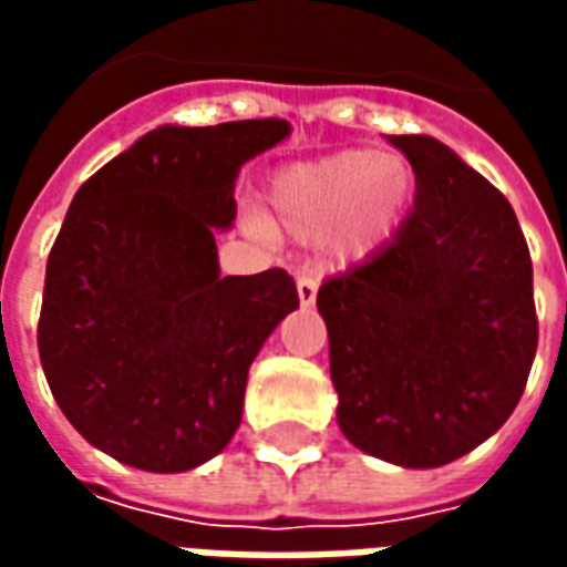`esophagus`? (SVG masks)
Masks as SVG:
<instances>
[{"instance_id":"esophagus-1","label":"esophagus","mask_w":567,"mask_h":567,"mask_svg":"<svg viewBox=\"0 0 567 567\" xmlns=\"http://www.w3.org/2000/svg\"><path fill=\"white\" fill-rule=\"evenodd\" d=\"M316 295H319V285H316V279L300 276V279H297V297H300V303H303V307H312V303H316Z\"/></svg>"}]
</instances>
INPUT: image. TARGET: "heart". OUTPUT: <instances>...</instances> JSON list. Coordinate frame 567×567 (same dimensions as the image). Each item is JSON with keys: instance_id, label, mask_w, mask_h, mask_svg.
Returning a JSON list of instances; mask_svg holds the SVG:
<instances>
[{"instance_id": "heart-1", "label": "heart", "mask_w": 567, "mask_h": 567, "mask_svg": "<svg viewBox=\"0 0 567 567\" xmlns=\"http://www.w3.org/2000/svg\"><path fill=\"white\" fill-rule=\"evenodd\" d=\"M413 197L416 173L404 157L340 151L272 175L267 227L300 239L331 230L333 258H364L401 227Z\"/></svg>"}]
</instances>
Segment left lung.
Segmentation results:
<instances>
[{
  "label": "left lung",
  "instance_id": "obj_1",
  "mask_svg": "<svg viewBox=\"0 0 567 567\" xmlns=\"http://www.w3.org/2000/svg\"><path fill=\"white\" fill-rule=\"evenodd\" d=\"M416 203L389 246L324 279L337 422L382 462L440 467L519 404L537 349L532 255L498 187L431 136H389Z\"/></svg>",
  "mask_w": 567,
  "mask_h": 567
}]
</instances>
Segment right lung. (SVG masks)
I'll return each instance as SVG.
<instances>
[{
	"instance_id": "add662e5",
	"label": "right lung",
	"mask_w": 567,
	"mask_h": 567,
	"mask_svg": "<svg viewBox=\"0 0 567 567\" xmlns=\"http://www.w3.org/2000/svg\"><path fill=\"white\" fill-rule=\"evenodd\" d=\"M288 133L279 117L157 127L72 199L39 358L63 416L117 462L178 474L236 434L248 368L300 300L279 267L221 276L215 230L236 218L239 166Z\"/></svg>"
}]
</instances>
